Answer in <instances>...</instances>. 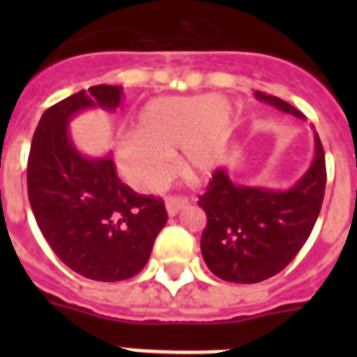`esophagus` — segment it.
<instances>
[{
  "mask_svg": "<svg viewBox=\"0 0 357 357\" xmlns=\"http://www.w3.org/2000/svg\"><path fill=\"white\" fill-rule=\"evenodd\" d=\"M185 206H188V200L184 197H172L166 200V211L169 216H176Z\"/></svg>",
  "mask_w": 357,
  "mask_h": 357,
  "instance_id": "34e87169",
  "label": "esophagus"
}]
</instances>
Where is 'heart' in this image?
<instances>
[{"mask_svg":"<svg viewBox=\"0 0 357 357\" xmlns=\"http://www.w3.org/2000/svg\"><path fill=\"white\" fill-rule=\"evenodd\" d=\"M236 110L225 96H160L144 103L132 135L116 143L125 181L141 193H155L172 178V157L191 181H207L229 153Z\"/></svg>","mask_w":357,"mask_h":357,"instance_id":"heart-1","label":"heart"}]
</instances>
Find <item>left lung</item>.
<instances>
[{
    "mask_svg": "<svg viewBox=\"0 0 357 357\" xmlns=\"http://www.w3.org/2000/svg\"><path fill=\"white\" fill-rule=\"evenodd\" d=\"M259 102L305 119L301 110L272 94L254 91ZM314 157L307 172L288 189L236 184L229 169H218L198 206L207 227L200 250L220 279L254 284L277 275L293 261L313 230L326 193V153L314 127Z\"/></svg>",
    "mask_w": 357,
    "mask_h": 357,
    "instance_id": "8db88e82",
    "label": "left lung"
}]
</instances>
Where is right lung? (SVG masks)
I'll return each mask as SVG.
<instances>
[{"mask_svg":"<svg viewBox=\"0 0 357 357\" xmlns=\"http://www.w3.org/2000/svg\"><path fill=\"white\" fill-rule=\"evenodd\" d=\"M119 85H93L50 107L28 157V198L56 257L82 277L114 282L137 275L168 222L160 198L141 197L116 175L109 155H84L69 121L87 109L114 112Z\"/></svg>","mask_w":357,"mask_h":357,"instance_id":"1","label":"right lung"}]
</instances>
